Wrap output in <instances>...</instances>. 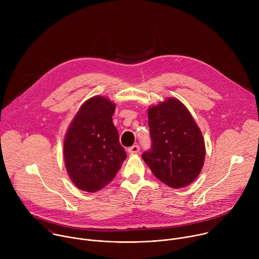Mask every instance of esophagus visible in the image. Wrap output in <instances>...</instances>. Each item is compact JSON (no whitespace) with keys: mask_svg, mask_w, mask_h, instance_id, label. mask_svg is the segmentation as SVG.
Wrapping results in <instances>:
<instances>
[{"mask_svg":"<svg viewBox=\"0 0 259 259\" xmlns=\"http://www.w3.org/2000/svg\"><path fill=\"white\" fill-rule=\"evenodd\" d=\"M139 151H140V147L137 144H134L128 149V153H130V154H137V153H139Z\"/></svg>","mask_w":259,"mask_h":259,"instance_id":"obj_1","label":"esophagus"}]
</instances>
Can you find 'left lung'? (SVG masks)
<instances>
[{"label":"left lung","instance_id":"obj_1","mask_svg":"<svg viewBox=\"0 0 259 259\" xmlns=\"http://www.w3.org/2000/svg\"><path fill=\"white\" fill-rule=\"evenodd\" d=\"M149 127L152 147L143 161L168 187L189 186L203 168L205 142L188 108L176 98L150 107Z\"/></svg>","mask_w":259,"mask_h":259}]
</instances>
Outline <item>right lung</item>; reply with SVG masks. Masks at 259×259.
<instances>
[{"label":"right lung","instance_id":"1","mask_svg":"<svg viewBox=\"0 0 259 259\" xmlns=\"http://www.w3.org/2000/svg\"><path fill=\"white\" fill-rule=\"evenodd\" d=\"M115 104L95 96L71 122L63 143L67 173L82 191L94 193L112 181L127 155L113 123Z\"/></svg>","mask_w":259,"mask_h":259}]
</instances>
